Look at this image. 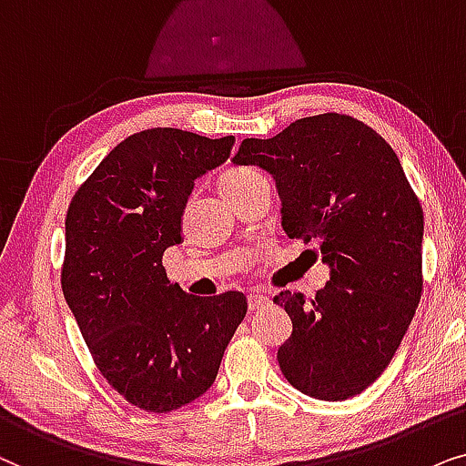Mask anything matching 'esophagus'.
I'll return each mask as SVG.
<instances>
[{"instance_id":"obj_1","label":"esophagus","mask_w":466,"mask_h":466,"mask_svg":"<svg viewBox=\"0 0 466 466\" xmlns=\"http://www.w3.org/2000/svg\"><path fill=\"white\" fill-rule=\"evenodd\" d=\"M247 305H249V311H259V309L268 307V298L262 294H251L247 296Z\"/></svg>"}]
</instances>
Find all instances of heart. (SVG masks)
<instances>
[{"label":"heart","instance_id":"1","mask_svg":"<svg viewBox=\"0 0 466 466\" xmlns=\"http://www.w3.org/2000/svg\"><path fill=\"white\" fill-rule=\"evenodd\" d=\"M258 177H262V175L251 168H232V170L223 172L219 178L221 196L228 200V198H232L234 194H238V191H243L251 181H256Z\"/></svg>","mask_w":466,"mask_h":466}]
</instances>
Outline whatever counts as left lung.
I'll use <instances>...</instances> for the list:
<instances>
[{"instance_id": "obj_1", "label": "left lung", "mask_w": 466, "mask_h": 466, "mask_svg": "<svg viewBox=\"0 0 466 466\" xmlns=\"http://www.w3.org/2000/svg\"><path fill=\"white\" fill-rule=\"evenodd\" d=\"M234 164L277 181L289 238L315 240L330 281L311 300L275 296L291 319L279 369L302 394L347 400L394 358L420 305L424 213L392 147L350 115L305 116L245 138Z\"/></svg>"}]
</instances>
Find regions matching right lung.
<instances>
[{"instance_id":"1","label":"right lung","mask_w":466,"mask_h":466,"mask_svg":"<svg viewBox=\"0 0 466 466\" xmlns=\"http://www.w3.org/2000/svg\"><path fill=\"white\" fill-rule=\"evenodd\" d=\"M232 145L234 136L142 129L99 161L67 207L66 302L99 373L142 411H175L207 392L247 313L240 291L189 296L161 264L181 243L194 181Z\"/></svg>"}]
</instances>
